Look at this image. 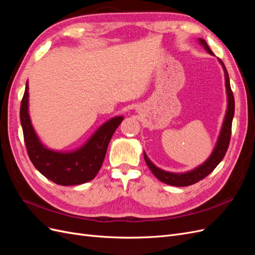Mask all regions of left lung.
Listing matches in <instances>:
<instances>
[{
	"label": "left lung",
	"mask_w": 255,
	"mask_h": 255,
	"mask_svg": "<svg viewBox=\"0 0 255 255\" xmlns=\"http://www.w3.org/2000/svg\"><path fill=\"white\" fill-rule=\"evenodd\" d=\"M199 43L202 45V47L206 50L207 53H210L211 55H214V53L208 47L206 41L202 38H199ZM219 63L222 66L223 71H225V80H226V89H227V97H228V106H227V112L225 116V120H223L222 127L220 129V134L216 142L215 148L204 163L192 169L190 171L183 172V173H174V172H169L165 171L163 169H160L154 165L152 161L146 156V154L143 152V156L146 165H148L149 169L152 171V173L155 175L157 179L168 185H172V186L177 187H184V186H189V185L195 184L199 182L200 180L204 179L205 176L210 174L214 169L218 166V164L225 157L227 150L229 148V143L231 139V130H232V121L234 117V110H235V102H234V96L232 89L230 86V79L229 74L226 69L225 64L222 63V60L219 59Z\"/></svg>",
	"instance_id": "obj_1"
}]
</instances>
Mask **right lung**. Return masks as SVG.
I'll list each match as a JSON object with an SVG mask.
<instances>
[{
	"mask_svg": "<svg viewBox=\"0 0 255 255\" xmlns=\"http://www.w3.org/2000/svg\"><path fill=\"white\" fill-rule=\"evenodd\" d=\"M20 120L28 157L35 168L52 182L63 186L80 185L97 175L105 157L112 137L123 120L122 116L106 121L95 134L71 152H60L47 148L37 136L28 114V83L21 101Z\"/></svg>",
	"mask_w": 255,
	"mask_h": 255,
	"instance_id": "1",
	"label": "right lung"
}]
</instances>
